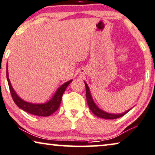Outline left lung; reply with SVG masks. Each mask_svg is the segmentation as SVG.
<instances>
[{
	"label": "left lung",
	"mask_w": 155,
	"mask_h": 155,
	"mask_svg": "<svg viewBox=\"0 0 155 155\" xmlns=\"http://www.w3.org/2000/svg\"><path fill=\"white\" fill-rule=\"evenodd\" d=\"M84 84H85L86 86V101H87L88 107H89L90 110L92 111V113H94L95 115H96L97 117H101V118L104 119H115L118 118V117H120L123 116V115L126 114L127 112H129L130 110H131L132 108L129 109L126 111H125L124 113H119V114H115V113H107L106 111L101 110V108H99L98 106H96V104H95L94 101V99H93L91 94V91L89 88H88V84L84 81Z\"/></svg>",
	"instance_id": "left-lung-1"
}]
</instances>
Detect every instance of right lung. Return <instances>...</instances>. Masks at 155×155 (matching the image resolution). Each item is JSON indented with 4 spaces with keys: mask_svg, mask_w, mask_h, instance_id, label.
<instances>
[{
    "mask_svg": "<svg viewBox=\"0 0 155 155\" xmlns=\"http://www.w3.org/2000/svg\"><path fill=\"white\" fill-rule=\"evenodd\" d=\"M8 63L7 68H6V76H7V80L8 86L10 88V91L11 94L12 98H13L14 102L20 108L26 111L30 114L38 115V116H44L47 117L52 114L59 108L61 101V97L63 94L64 93L66 88L68 85L72 81V79L68 81L66 83L63 84L61 86H59L55 94H54L50 100L44 104H32L28 101H25L23 99H22L18 95L16 94L15 90L13 89V86L11 85L9 76H8Z\"/></svg>",
    "mask_w": 155,
    "mask_h": 155,
    "instance_id": "right-lung-1",
    "label": "right lung"
}]
</instances>
